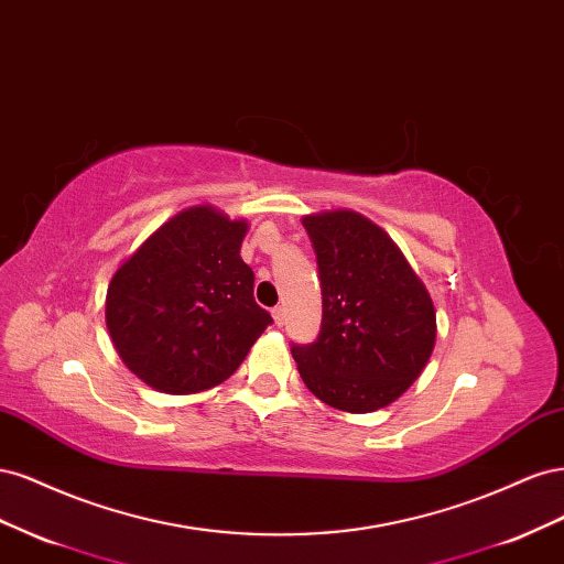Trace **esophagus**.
Returning <instances> with one entry per match:
<instances>
[{
    "mask_svg": "<svg viewBox=\"0 0 564 564\" xmlns=\"http://www.w3.org/2000/svg\"><path fill=\"white\" fill-rule=\"evenodd\" d=\"M272 319H275L278 327H284V322H286L284 305H278V308H272Z\"/></svg>",
    "mask_w": 564,
    "mask_h": 564,
    "instance_id": "34e87169",
    "label": "esophagus"
}]
</instances>
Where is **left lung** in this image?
Wrapping results in <instances>:
<instances>
[{"mask_svg":"<svg viewBox=\"0 0 564 564\" xmlns=\"http://www.w3.org/2000/svg\"><path fill=\"white\" fill-rule=\"evenodd\" d=\"M317 253L322 329L292 346L303 383L340 412L369 414L412 386L435 348V305L390 235L362 214L303 216Z\"/></svg>","mask_w":564,"mask_h":564,"instance_id":"obj_1","label":"left lung"}]
</instances>
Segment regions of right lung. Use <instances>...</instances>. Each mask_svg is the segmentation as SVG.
<instances>
[{"mask_svg":"<svg viewBox=\"0 0 564 564\" xmlns=\"http://www.w3.org/2000/svg\"><path fill=\"white\" fill-rule=\"evenodd\" d=\"M249 224L197 204L162 224L115 270L106 324L145 386L191 395L232 377L272 317L253 301L240 247Z\"/></svg>","mask_w":564,"mask_h":564,"instance_id":"add662e5","label":"right lung"}]
</instances>
